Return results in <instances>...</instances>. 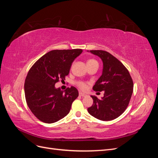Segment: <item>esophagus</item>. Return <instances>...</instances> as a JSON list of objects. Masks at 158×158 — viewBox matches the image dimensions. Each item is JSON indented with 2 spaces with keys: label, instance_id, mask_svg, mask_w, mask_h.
Returning a JSON list of instances; mask_svg holds the SVG:
<instances>
[{
  "label": "esophagus",
  "instance_id": "34e87169",
  "mask_svg": "<svg viewBox=\"0 0 158 158\" xmlns=\"http://www.w3.org/2000/svg\"><path fill=\"white\" fill-rule=\"evenodd\" d=\"M79 95H80V96H81V97H85L87 95L82 93V92H79Z\"/></svg>",
  "mask_w": 158,
  "mask_h": 158
}]
</instances>
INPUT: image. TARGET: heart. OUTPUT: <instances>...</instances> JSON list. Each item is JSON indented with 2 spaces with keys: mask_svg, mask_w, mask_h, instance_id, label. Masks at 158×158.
<instances>
[{
  "mask_svg": "<svg viewBox=\"0 0 158 158\" xmlns=\"http://www.w3.org/2000/svg\"><path fill=\"white\" fill-rule=\"evenodd\" d=\"M98 63V62L94 59H89L87 61V64H91V63ZM78 85L79 86V88L82 89H85V88H86V84H85L84 82H79L78 84Z\"/></svg>",
  "mask_w": 158,
  "mask_h": 158,
  "instance_id": "heart-1",
  "label": "heart"
}]
</instances>
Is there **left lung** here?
Listing matches in <instances>:
<instances>
[{
    "label": "left lung",
    "mask_w": 158,
    "mask_h": 158,
    "mask_svg": "<svg viewBox=\"0 0 158 158\" xmlns=\"http://www.w3.org/2000/svg\"><path fill=\"white\" fill-rule=\"evenodd\" d=\"M89 52L103 62L102 74L93 89L104 91V96L99 99L92 95L94 103L88 111L99 120L111 121L122 114L128 106L133 92L132 80L125 66L109 52L102 50Z\"/></svg>",
    "instance_id": "obj_1"
}]
</instances>
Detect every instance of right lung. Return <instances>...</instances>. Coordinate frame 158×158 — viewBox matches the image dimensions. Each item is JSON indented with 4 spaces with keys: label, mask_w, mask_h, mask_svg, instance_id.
<instances>
[{
    "label": "right lung",
    "mask_w": 158,
    "mask_h": 158,
    "mask_svg": "<svg viewBox=\"0 0 158 158\" xmlns=\"http://www.w3.org/2000/svg\"><path fill=\"white\" fill-rule=\"evenodd\" d=\"M82 51L80 49L51 51L28 72L24 84L26 100L32 113L41 121L53 123L69 113L78 91L72 86L63 92L55 85L69 74L72 63Z\"/></svg>",
    "instance_id": "add662e5"
}]
</instances>
